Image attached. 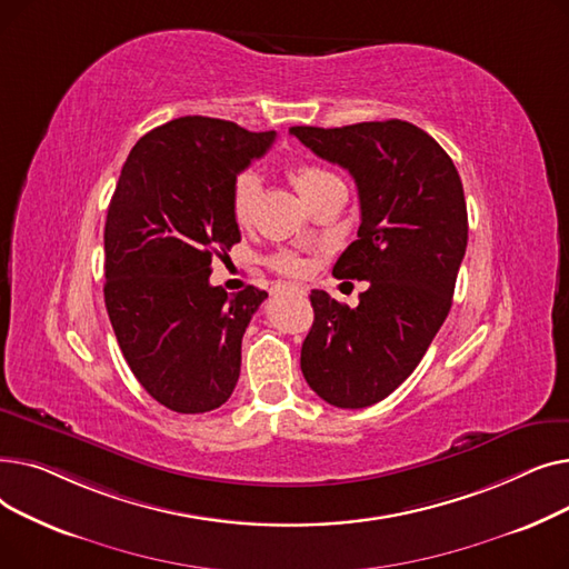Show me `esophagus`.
<instances>
[{
  "label": "esophagus",
  "mask_w": 569,
  "mask_h": 569,
  "mask_svg": "<svg viewBox=\"0 0 569 569\" xmlns=\"http://www.w3.org/2000/svg\"><path fill=\"white\" fill-rule=\"evenodd\" d=\"M288 288H290V290H295V292H300V295H305V290H302L300 286H288Z\"/></svg>",
  "instance_id": "34e87169"
}]
</instances>
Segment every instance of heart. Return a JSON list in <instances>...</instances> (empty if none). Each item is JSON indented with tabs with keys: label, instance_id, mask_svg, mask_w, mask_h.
<instances>
[{
	"label": "heart",
	"instance_id": "heart-1",
	"mask_svg": "<svg viewBox=\"0 0 569 569\" xmlns=\"http://www.w3.org/2000/svg\"><path fill=\"white\" fill-rule=\"evenodd\" d=\"M288 177H290L292 187L297 189V193H300L307 202L313 196H318L322 189L341 182L337 174H332L330 170H325L316 163H292L288 168ZM258 193H260V182L253 172H239L232 179L230 212H232L234 223L247 226L253 219ZM269 262H272V267L281 274H302L305 272V260L290 251H281V253L272 256V260Z\"/></svg>",
	"mask_w": 569,
	"mask_h": 569
}]
</instances>
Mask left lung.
Wrapping results in <instances>:
<instances>
[{
    "instance_id": "obj_1",
    "label": "left lung",
    "mask_w": 569,
    "mask_h": 569,
    "mask_svg": "<svg viewBox=\"0 0 569 569\" xmlns=\"http://www.w3.org/2000/svg\"><path fill=\"white\" fill-rule=\"evenodd\" d=\"M290 133L352 174L362 223L332 274L369 281L355 309L311 290L302 373L330 406L367 408L415 371L450 313L468 244L463 184L445 149L403 119Z\"/></svg>"
}]
</instances>
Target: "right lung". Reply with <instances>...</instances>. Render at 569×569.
Returning <instances> with one entry per match:
<instances>
[{"label": "right lung", "mask_w": 569, "mask_h": 569, "mask_svg": "<svg viewBox=\"0 0 569 569\" xmlns=\"http://www.w3.org/2000/svg\"><path fill=\"white\" fill-rule=\"evenodd\" d=\"M274 138L179 117L144 133L119 174L103 232L106 309L133 376L174 412L214 410L237 385L242 337L267 292L228 295L209 274L239 242L232 179Z\"/></svg>", "instance_id": "1"}]
</instances>
